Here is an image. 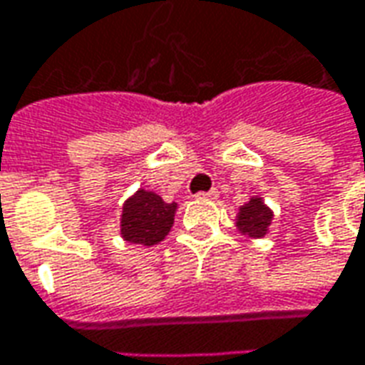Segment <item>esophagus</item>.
Here are the masks:
<instances>
[{"label":"esophagus","mask_w":365,"mask_h":365,"mask_svg":"<svg viewBox=\"0 0 365 365\" xmlns=\"http://www.w3.org/2000/svg\"><path fill=\"white\" fill-rule=\"evenodd\" d=\"M199 199H217L219 197V190L217 187H213V190L209 191H201V193H197Z\"/></svg>","instance_id":"34e87169"}]
</instances>
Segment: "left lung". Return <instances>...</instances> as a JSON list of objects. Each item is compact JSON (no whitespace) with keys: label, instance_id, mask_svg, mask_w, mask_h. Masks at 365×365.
Returning <instances> with one entry per match:
<instances>
[{"label":"left lung","instance_id":"left-lung-1","mask_svg":"<svg viewBox=\"0 0 365 365\" xmlns=\"http://www.w3.org/2000/svg\"><path fill=\"white\" fill-rule=\"evenodd\" d=\"M274 219V213L262 197H252L248 203L238 209L237 227L242 235H248L252 238L266 237L269 222Z\"/></svg>","mask_w":365,"mask_h":365}]
</instances>
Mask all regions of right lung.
<instances>
[{
	"label": "right lung",
	"mask_w": 365,
	"mask_h": 365,
	"mask_svg": "<svg viewBox=\"0 0 365 365\" xmlns=\"http://www.w3.org/2000/svg\"><path fill=\"white\" fill-rule=\"evenodd\" d=\"M175 209L178 203H166L154 191L138 190L123 205L120 237L133 245H158L174 225Z\"/></svg>",
	"instance_id": "1"
}]
</instances>
